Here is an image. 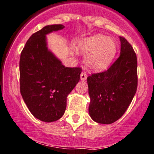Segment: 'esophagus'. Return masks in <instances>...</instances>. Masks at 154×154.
Listing matches in <instances>:
<instances>
[{"mask_svg":"<svg viewBox=\"0 0 154 154\" xmlns=\"http://www.w3.org/2000/svg\"><path fill=\"white\" fill-rule=\"evenodd\" d=\"M87 77H88V75H87L86 72H82V73H81V80H82V81L86 80Z\"/></svg>","mask_w":154,"mask_h":154,"instance_id":"esophagus-1","label":"esophagus"}]
</instances>
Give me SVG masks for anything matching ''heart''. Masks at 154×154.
Listing matches in <instances>:
<instances>
[{
	"label": "heart",
	"instance_id": "heart-1",
	"mask_svg": "<svg viewBox=\"0 0 154 154\" xmlns=\"http://www.w3.org/2000/svg\"><path fill=\"white\" fill-rule=\"evenodd\" d=\"M79 50L88 55L86 63L90 69L101 71L112 62L116 53L117 45L111 38L97 34L81 41Z\"/></svg>",
	"mask_w": 154,
	"mask_h": 154
}]
</instances>
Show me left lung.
Returning <instances> with one entry per match:
<instances>
[{
	"instance_id": "left-lung-1",
	"label": "left lung",
	"mask_w": 154,
	"mask_h": 154,
	"mask_svg": "<svg viewBox=\"0 0 154 154\" xmlns=\"http://www.w3.org/2000/svg\"><path fill=\"white\" fill-rule=\"evenodd\" d=\"M121 53L108 69L87 79L93 121L109 125L119 119L129 107L138 85L137 58L132 46L119 37Z\"/></svg>"
}]
</instances>
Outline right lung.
I'll list each match as a JSON object with an SVG mask.
<instances>
[{"label":"right lung","mask_w":154,"mask_h":154,"mask_svg":"<svg viewBox=\"0 0 154 154\" xmlns=\"http://www.w3.org/2000/svg\"><path fill=\"white\" fill-rule=\"evenodd\" d=\"M64 28L62 24L44 26L30 36L20 53V94L31 113L45 122L62 117L66 96L82 71L80 67H65L47 49L46 35Z\"/></svg>","instance_id":"right-lung-1"}]
</instances>
